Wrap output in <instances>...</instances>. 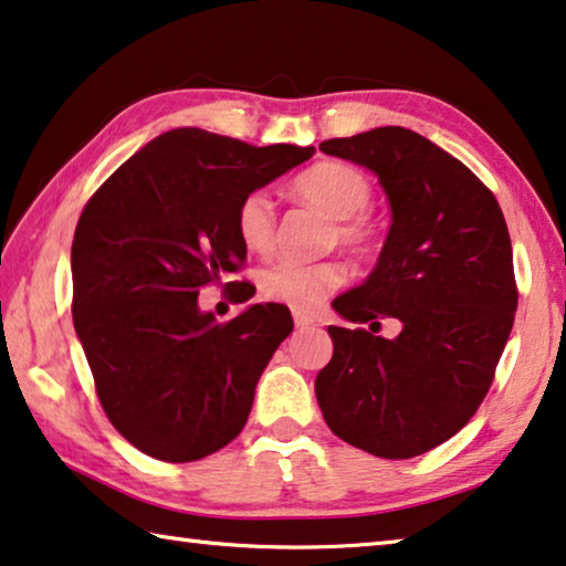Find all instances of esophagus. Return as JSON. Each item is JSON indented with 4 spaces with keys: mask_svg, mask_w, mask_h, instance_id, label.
<instances>
[{
    "mask_svg": "<svg viewBox=\"0 0 566 566\" xmlns=\"http://www.w3.org/2000/svg\"><path fill=\"white\" fill-rule=\"evenodd\" d=\"M315 317L312 315H307V312H294V325L297 327H310V325H315Z\"/></svg>",
    "mask_w": 566,
    "mask_h": 566,
    "instance_id": "obj_1",
    "label": "esophagus"
}]
</instances>
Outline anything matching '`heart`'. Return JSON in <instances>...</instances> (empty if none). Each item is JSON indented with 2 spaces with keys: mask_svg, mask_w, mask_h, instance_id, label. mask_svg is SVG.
I'll list each match as a JSON object with an SVG mask.
<instances>
[{
  "mask_svg": "<svg viewBox=\"0 0 566 566\" xmlns=\"http://www.w3.org/2000/svg\"><path fill=\"white\" fill-rule=\"evenodd\" d=\"M294 193L302 201L317 206L322 213L335 219L332 241L357 251H370L375 241L373 223L363 211L373 201V184L360 168L327 160L317 164L294 181ZM237 234L249 251L266 254L274 244V203L266 191H251L237 206ZM345 266L327 259V262H274L259 274V292L266 300L286 304V307L307 312L337 290L345 282Z\"/></svg>",
  "mask_w": 566,
  "mask_h": 566,
  "instance_id": "obj_1",
  "label": "heart"
}]
</instances>
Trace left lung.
<instances>
[{
	"mask_svg": "<svg viewBox=\"0 0 566 566\" xmlns=\"http://www.w3.org/2000/svg\"><path fill=\"white\" fill-rule=\"evenodd\" d=\"M319 150L373 170L392 217L370 276L332 302L370 329L327 327L335 353L315 380L319 410L345 443L412 459L469 423L514 327L504 213L459 158L400 125ZM380 316L401 319L392 340L377 335Z\"/></svg>",
	"mask_w": 566,
	"mask_h": 566,
	"instance_id": "obj_1",
	"label": "left lung"
}]
</instances>
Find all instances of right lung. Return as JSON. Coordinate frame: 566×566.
I'll list each match as a JSON object with an SVG mask.
<instances>
[{
  "instance_id": "add662e5",
  "label": "right lung",
  "mask_w": 566,
  "mask_h": 566,
  "mask_svg": "<svg viewBox=\"0 0 566 566\" xmlns=\"http://www.w3.org/2000/svg\"><path fill=\"white\" fill-rule=\"evenodd\" d=\"M312 154L176 128L87 201L70 254L75 332L105 416L150 459L199 461L244 428L256 382L294 322L274 302L219 322L199 307V290L244 284L231 282L247 259L239 201Z\"/></svg>"
}]
</instances>
